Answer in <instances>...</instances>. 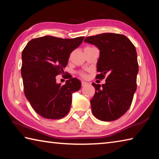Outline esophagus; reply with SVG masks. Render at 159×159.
Masks as SVG:
<instances>
[{
  "instance_id": "34e87169",
  "label": "esophagus",
  "mask_w": 159,
  "mask_h": 159,
  "mask_svg": "<svg viewBox=\"0 0 159 159\" xmlns=\"http://www.w3.org/2000/svg\"><path fill=\"white\" fill-rule=\"evenodd\" d=\"M86 85H88V83H86L85 81H82L81 82V86H82V87H85V86H86Z\"/></svg>"
}]
</instances>
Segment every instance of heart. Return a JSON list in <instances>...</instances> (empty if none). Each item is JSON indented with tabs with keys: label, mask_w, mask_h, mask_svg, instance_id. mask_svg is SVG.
Segmentation results:
<instances>
[{
	"label": "heart",
	"mask_w": 159,
	"mask_h": 159,
	"mask_svg": "<svg viewBox=\"0 0 159 159\" xmlns=\"http://www.w3.org/2000/svg\"><path fill=\"white\" fill-rule=\"evenodd\" d=\"M79 74L80 76H81L82 78H84V79H85V78H87V74H86L85 73H84V72L80 71V72H79Z\"/></svg>",
	"instance_id": "1"
}]
</instances>
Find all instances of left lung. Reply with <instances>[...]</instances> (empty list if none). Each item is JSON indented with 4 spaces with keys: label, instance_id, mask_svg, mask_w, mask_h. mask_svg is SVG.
Segmentation results:
<instances>
[{
    "label": "left lung",
    "instance_id": "obj_1",
    "mask_svg": "<svg viewBox=\"0 0 159 159\" xmlns=\"http://www.w3.org/2000/svg\"><path fill=\"white\" fill-rule=\"evenodd\" d=\"M84 41L100 50L96 79L106 77L105 84L92 85L95 93L90 100L93 115L112 121L128 111L137 89L138 62L134 45L123 34L104 33L86 37Z\"/></svg>",
    "mask_w": 159,
    "mask_h": 159
}]
</instances>
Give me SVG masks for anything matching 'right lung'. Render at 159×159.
<instances>
[{
  "label": "right lung",
  "mask_w": 159,
  "mask_h": 159,
  "mask_svg": "<svg viewBox=\"0 0 159 159\" xmlns=\"http://www.w3.org/2000/svg\"><path fill=\"white\" fill-rule=\"evenodd\" d=\"M84 36L75 39L46 36L29 41L21 54V74L26 98L35 111L48 119H60L68 114L72 93L81 84L68 78L66 84L56 83L68 64L70 54L80 45Z\"/></svg>",
  "instance_id": "right-lung-1"
}]
</instances>
